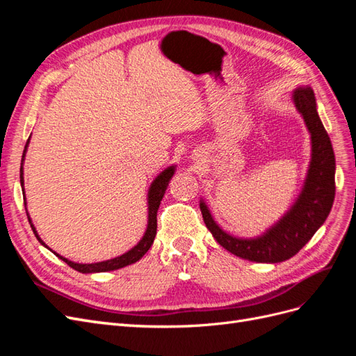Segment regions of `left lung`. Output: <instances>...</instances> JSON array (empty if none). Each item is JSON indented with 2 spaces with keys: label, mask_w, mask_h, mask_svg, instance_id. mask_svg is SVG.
<instances>
[{
  "label": "left lung",
  "mask_w": 356,
  "mask_h": 356,
  "mask_svg": "<svg viewBox=\"0 0 356 356\" xmlns=\"http://www.w3.org/2000/svg\"><path fill=\"white\" fill-rule=\"evenodd\" d=\"M291 99L310 134L312 154L298 197L281 218L255 238H238L224 232L213 220L208 204L200 199L203 221L224 250L255 263H281L303 248L325 222L336 196V159L330 136L322 124L315 93L309 86L297 88Z\"/></svg>",
  "instance_id": "obj_1"
}]
</instances>
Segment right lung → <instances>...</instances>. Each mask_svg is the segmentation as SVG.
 I'll return each mask as SVG.
<instances>
[{
  "mask_svg": "<svg viewBox=\"0 0 356 356\" xmlns=\"http://www.w3.org/2000/svg\"><path fill=\"white\" fill-rule=\"evenodd\" d=\"M29 141H31V136L28 138V141H26V145H25V149H24V156H22V163H20V186H22L24 196H25V188H24V161H25V156H26V149H28ZM175 169H177V166L172 165V166H168L165 170H161L160 174L154 178V181L152 182V186H149V188H148V195H147L148 220H147V229H145V233H144V236L141 238V241H139L134 248H131V250H129L127 252L118 255L115 258H111V260H105V261H99V263H90V264H83V263H74V261L68 260V258L56 254L55 251H51L50 248L41 241V238H40L35 227H34V224H32V221H31L29 213L26 211V215H28V220H29V224H31V227H32V232H34L38 242L42 246H46L47 250H50L58 258H60L62 261H65L70 267L74 268V270H77L80 273L111 272V270H117V268L126 267L129 264H134V263L141 260V258L145 255V252L149 250V248H152V245L154 242L156 233H157V211H159L161 199H163V196H165V191H166V188L169 186V181L175 174ZM24 202L26 204V197H24Z\"/></svg>",
  "mask_w": 356,
  "mask_h": 356,
  "instance_id": "1",
  "label": "right lung"
}]
</instances>
